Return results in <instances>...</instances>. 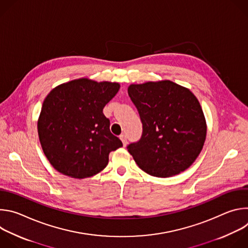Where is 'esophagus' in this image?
<instances>
[{
  "instance_id": "34e87169",
  "label": "esophagus",
  "mask_w": 248,
  "mask_h": 248,
  "mask_svg": "<svg viewBox=\"0 0 248 248\" xmlns=\"http://www.w3.org/2000/svg\"><path fill=\"white\" fill-rule=\"evenodd\" d=\"M120 138H121V140H122V142H123L124 146H125V145L127 144V138H126V135L122 134V135L120 136Z\"/></svg>"
}]
</instances>
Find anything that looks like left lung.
I'll list each match as a JSON object with an SVG mask.
<instances>
[{
    "label": "left lung",
    "mask_w": 248,
    "mask_h": 248,
    "mask_svg": "<svg viewBox=\"0 0 248 248\" xmlns=\"http://www.w3.org/2000/svg\"><path fill=\"white\" fill-rule=\"evenodd\" d=\"M127 92L142 123L141 138L127 146L139 168L162 178L189 168L203 148L207 132L194 94L170 80L131 84Z\"/></svg>",
    "instance_id": "left-lung-1"
}]
</instances>
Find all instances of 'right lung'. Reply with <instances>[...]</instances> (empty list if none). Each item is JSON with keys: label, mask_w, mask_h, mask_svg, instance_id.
<instances>
[{"label": "right lung", "mask_w": 248, "mask_h": 248, "mask_svg": "<svg viewBox=\"0 0 248 248\" xmlns=\"http://www.w3.org/2000/svg\"><path fill=\"white\" fill-rule=\"evenodd\" d=\"M119 89L117 82L79 78L47 95L38 119V135L45 156L59 172L75 179L89 178L108 165L110 152L123 146L103 114Z\"/></svg>", "instance_id": "1"}]
</instances>
